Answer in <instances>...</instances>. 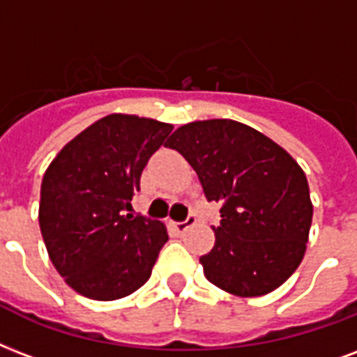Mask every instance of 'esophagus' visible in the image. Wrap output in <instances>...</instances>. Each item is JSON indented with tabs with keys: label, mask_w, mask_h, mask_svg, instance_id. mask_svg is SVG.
Segmentation results:
<instances>
[{
	"label": "esophagus",
	"mask_w": 357,
	"mask_h": 357,
	"mask_svg": "<svg viewBox=\"0 0 357 357\" xmlns=\"http://www.w3.org/2000/svg\"><path fill=\"white\" fill-rule=\"evenodd\" d=\"M195 222H197V219H195V215H189V217H187V221H183V222H172V228L178 234H183L185 230H187V228H189V227H192Z\"/></svg>",
	"instance_id": "34e87169"
}]
</instances>
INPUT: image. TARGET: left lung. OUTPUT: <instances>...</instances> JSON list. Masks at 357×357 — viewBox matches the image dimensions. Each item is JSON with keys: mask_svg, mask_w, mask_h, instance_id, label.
<instances>
[{"mask_svg": "<svg viewBox=\"0 0 357 357\" xmlns=\"http://www.w3.org/2000/svg\"><path fill=\"white\" fill-rule=\"evenodd\" d=\"M221 204L213 249L200 257L211 284L238 298L273 292L307 251L312 202L305 172L287 149L234 119L190 121L165 144Z\"/></svg>", "mask_w": 357, "mask_h": 357, "instance_id": "1", "label": "left lung"}]
</instances>
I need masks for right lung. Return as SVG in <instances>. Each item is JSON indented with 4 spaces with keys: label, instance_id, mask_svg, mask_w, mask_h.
Here are the masks:
<instances>
[{
    "label": "right lung",
    "instance_id": "obj_1",
    "mask_svg": "<svg viewBox=\"0 0 357 357\" xmlns=\"http://www.w3.org/2000/svg\"><path fill=\"white\" fill-rule=\"evenodd\" d=\"M174 125L108 114L61 148L43 176L39 227L54 268L97 301L129 296L168 241L165 222L129 213L149 157Z\"/></svg>",
    "mask_w": 357,
    "mask_h": 357
}]
</instances>
